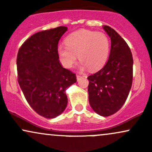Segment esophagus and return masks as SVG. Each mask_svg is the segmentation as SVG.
<instances>
[{
    "label": "esophagus",
    "instance_id": "esophagus-1",
    "mask_svg": "<svg viewBox=\"0 0 152 152\" xmlns=\"http://www.w3.org/2000/svg\"><path fill=\"white\" fill-rule=\"evenodd\" d=\"M77 81H79L80 80V78H82L83 76H81V75H77Z\"/></svg>",
    "mask_w": 152,
    "mask_h": 152
}]
</instances>
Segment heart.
I'll use <instances>...</instances> for the list:
<instances>
[{
  "mask_svg": "<svg viewBox=\"0 0 152 152\" xmlns=\"http://www.w3.org/2000/svg\"><path fill=\"white\" fill-rule=\"evenodd\" d=\"M66 45L58 47L60 61L64 67L71 69L79 56L82 69H100L108 60L110 40L104 32L81 30L73 32L66 38Z\"/></svg>",
  "mask_w": 152,
  "mask_h": 152,
  "instance_id": "obj_1",
  "label": "heart"
}]
</instances>
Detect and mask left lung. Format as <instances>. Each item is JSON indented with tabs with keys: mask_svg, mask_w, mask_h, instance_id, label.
Returning <instances> with one entry per match:
<instances>
[{
	"mask_svg": "<svg viewBox=\"0 0 152 152\" xmlns=\"http://www.w3.org/2000/svg\"><path fill=\"white\" fill-rule=\"evenodd\" d=\"M103 29L111 39V50L105 66L90 75L88 97L91 108L98 115L108 117L125 104L133 82V59L123 38L109 26Z\"/></svg>",
	"mask_w": 152,
	"mask_h": 152,
	"instance_id": "obj_1",
	"label": "left lung"
}]
</instances>
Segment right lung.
<instances>
[{
    "instance_id": "right-lung-1",
    "label": "right lung",
    "mask_w": 152,
    "mask_h": 152,
    "mask_svg": "<svg viewBox=\"0 0 152 152\" xmlns=\"http://www.w3.org/2000/svg\"><path fill=\"white\" fill-rule=\"evenodd\" d=\"M66 30L58 27L37 32L18 51V83L30 107L45 118L63 113L68 103L65 91L77 82L75 74L58 60V40Z\"/></svg>"
}]
</instances>
